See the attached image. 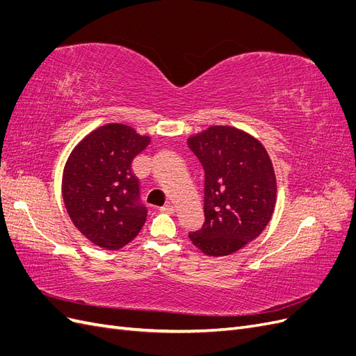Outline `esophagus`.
I'll list each match as a JSON object with an SVG mask.
<instances>
[{"mask_svg":"<svg viewBox=\"0 0 356 356\" xmlns=\"http://www.w3.org/2000/svg\"><path fill=\"white\" fill-rule=\"evenodd\" d=\"M160 211L165 212V213H174V212H175V207H174V204H172V203H166L165 207L160 208Z\"/></svg>","mask_w":356,"mask_h":356,"instance_id":"esophagus-1","label":"esophagus"}]
</instances>
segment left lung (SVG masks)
<instances>
[{"label":"left lung","instance_id":"obj_1","mask_svg":"<svg viewBox=\"0 0 356 356\" xmlns=\"http://www.w3.org/2000/svg\"><path fill=\"white\" fill-rule=\"evenodd\" d=\"M187 143L204 169V224L188 238L204 255H230L272 220L277 190L272 159L260 139L233 126H209Z\"/></svg>","mask_w":356,"mask_h":356}]
</instances>
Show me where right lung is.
Returning <instances> with one entry per match:
<instances>
[{
    "label": "right lung",
    "mask_w": 356,
    "mask_h": 356,
    "mask_svg": "<svg viewBox=\"0 0 356 356\" xmlns=\"http://www.w3.org/2000/svg\"><path fill=\"white\" fill-rule=\"evenodd\" d=\"M152 143L134 127L106 123L74 147L62 174V199L86 239L115 251L135 239L147 220L132 161Z\"/></svg>",
    "instance_id": "1"
}]
</instances>
